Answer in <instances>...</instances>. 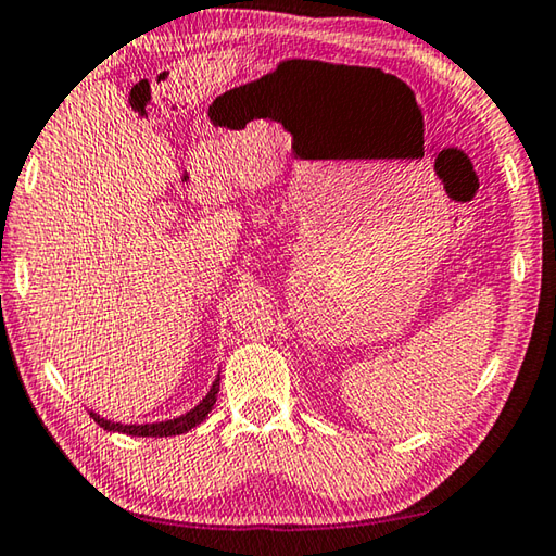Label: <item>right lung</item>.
I'll list each match as a JSON object with an SVG mask.
<instances>
[{
    "label": "right lung",
    "mask_w": 556,
    "mask_h": 556,
    "mask_svg": "<svg viewBox=\"0 0 556 556\" xmlns=\"http://www.w3.org/2000/svg\"><path fill=\"white\" fill-rule=\"evenodd\" d=\"M217 393H219V376L214 378V383L210 388V393L202 397V401L192 407V410L182 413L178 417H173V420H161V422H143V425H124V422H114V420H106V417L97 415L90 410L92 420L104 427L106 432H122V434H131V437H173V434H185L192 427H198L204 417L210 415V410L217 403Z\"/></svg>",
    "instance_id": "right-lung-1"
}]
</instances>
